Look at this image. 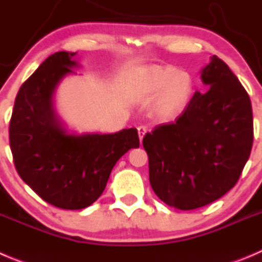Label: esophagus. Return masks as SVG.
Here are the masks:
<instances>
[{"label":"esophagus","instance_id":"1","mask_svg":"<svg viewBox=\"0 0 262 262\" xmlns=\"http://www.w3.org/2000/svg\"><path fill=\"white\" fill-rule=\"evenodd\" d=\"M137 130H138V136H139V141H143V137H144V134L147 133V128L144 125H141V126H138V128H137Z\"/></svg>","mask_w":262,"mask_h":262}]
</instances>
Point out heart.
I'll return each mask as SVG.
<instances>
[{"label": "heart", "instance_id": "heart-1", "mask_svg": "<svg viewBox=\"0 0 262 262\" xmlns=\"http://www.w3.org/2000/svg\"><path fill=\"white\" fill-rule=\"evenodd\" d=\"M193 79L188 73L179 72L171 65H148L134 77V96L138 101L154 100V114L161 120H170L189 102Z\"/></svg>", "mask_w": 262, "mask_h": 262}]
</instances>
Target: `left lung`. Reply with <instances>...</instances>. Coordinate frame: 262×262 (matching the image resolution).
<instances>
[{"label":"left lung","mask_w":262,"mask_h":262,"mask_svg":"<svg viewBox=\"0 0 262 262\" xmlns=\"http://www.w3.org/2000/svg\"><path fill=\"white\" fill-rule=\"evenodd\" d=\"M201 80L209 91H195L174 124L143 138L152 189L179 210L206 206L232 189L252 148V107L238 78L214 55Z\"/></svg>","instance_id":"8db88e82"}]
</instances>
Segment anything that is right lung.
Masks as SVG:
<instances>
[{
  "label": "right lung",
  "mask_w": 262,
  "mask_h": 262,
  "mask_svg": "<svg viewBox=\"0 0 262 262\" xmlns=\"http://www.w3.org/2000/svg\"><path fill=\"white\" fill-rule=\"evenodd\" d=\"M75 55L60 51L40 63L17 92L9 128L20 178L40 199L65 210L91 206L118 160L139 147L136 128L105 134L68 129L55 95L63 78L77 74Z\"/></svg>",
  "instance_id": "add662e5"
}]
</instances>
